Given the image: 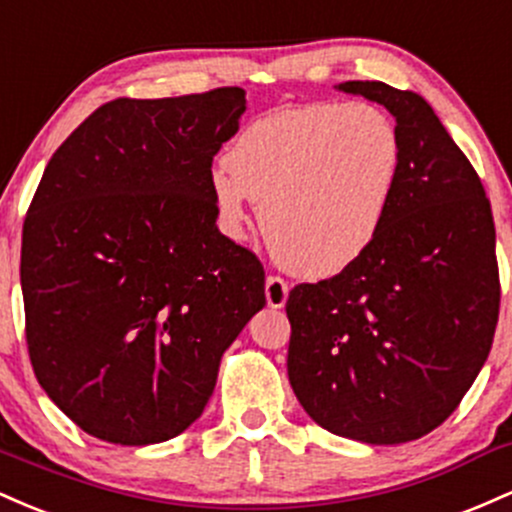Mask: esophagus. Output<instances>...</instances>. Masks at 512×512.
I'll use <instances>...</instances> for the list:
<instances>
[{
  "label": "esophagus",
  "mask_w": 512,
  "mask_h": 512,
  "mask_svg": "<svg viewBox=\"0 0 512 512\" xmlns=\"http://www.w3.org/2000/svg\"><path fill=\"white\" fill-rule=\"evenodd\" d=\"M287 292H290V287H287V283L280 275H268L266 278V302L268 307L278 309L283 307V304L287 302Z\"/></svg>",
  "instance_id": "34e87169"
}]
</instances>
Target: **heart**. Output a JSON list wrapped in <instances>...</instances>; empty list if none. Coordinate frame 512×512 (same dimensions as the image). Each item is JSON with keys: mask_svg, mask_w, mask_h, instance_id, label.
Returning <instances> with one entry per match:
<instances>
[{"mask_svg": "<svg viewBox=\"0 0 512 512\" xmlns=\"http://www.w3.org/2000/svg\"><path fill=\"white\" fill-rule=\"evenodd\" d=\"M401 166L399 128L382 108L319 101L251 120L208 186L229 239L244 237L251 198L275 261L304 278H331L380 237Z\"/></svg>", "mask_w": 512, "mask_h": 512, "instance_id": "b5f03b06", "label": "heart"}]
</instances>
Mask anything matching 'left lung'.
Returning a JSON list of instances; mask_svg holds the SVG:
<instances>
[{
	"instance_id": "left-lung-1",
	"label": "left lung",
	"mask_w": 512,
	"mask_h": 512,
	"mask_svg": "<svg viewBox=\"0 0 512 512\" xmlns=\"http://www.w3.org/2000/svg\"><path fill=\"white\" fill-rule=\"evenodd\" d=\"M338 89L392 113L404 166L375 244L290 290L287 377L329 433L399 445L445 423L486 363L501 307L496 227L479 174L421 96L384 82Z\"/></svg>"
}]
</instances>
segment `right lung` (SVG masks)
I'll list each match as a JSON object with an SVG mask.
<instances>
[{
    "mask_svg": "<svg viewBox=\"0 0 512 512\" xmlns=\"http://www.w3.org/2000/svg\"><path fill=\"white\" fill-rule=\"evenodd\" d=\"M246 91L113 99L57 147L21 241L26 343L84 433L152 445L208 404L222 353L266 304L254 251L215 225L212 159Z\"/></svg>",
    "mask_w": 512,
    "mask_h": 512,
    "instance_id": "add662e5",
    "label": "right lung"
}]
</instances>
